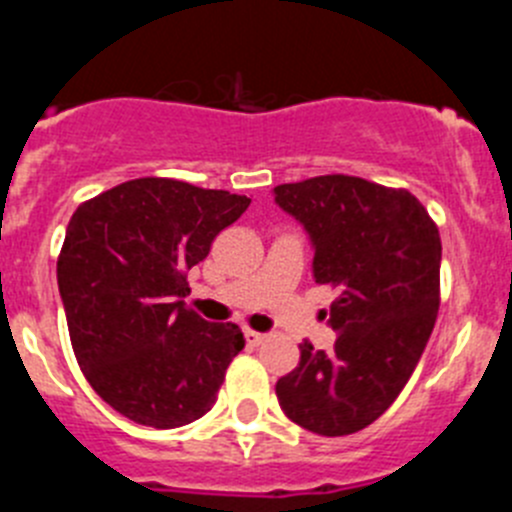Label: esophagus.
I'll return each instance as SVG.
<instances>
[{
	"instance_id": "1",
	"label": "esophagus",
	"mask_w": 512,
	"mask_h": 512,
	"mask_svg": "<svg viewBox=\"0 0 512 512\" xmlns=\"http://www.w3.org/2000/svg\"><path fill=\"white\" fill-rule=\"evenodd\" d=\"M246 341L248 346H261L266 341L264 333H256V330H246Z\"/></svg>"
}]
</instances>
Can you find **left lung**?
I'll return each instance as SVG.
<instances>
[{"mask_svg": "<svg viewBox=\"0 0 512 512\" xmlns=\"http://www.w3.org/2000/svg\"><path fill=\"white\" fill-rule=\"evenodd\" d=\"M315 248L312 277L338 289L333 351L300 343L277 382L284 415L318 436H348L390 408L415 372L438 315L441 238L408 189L328 174L274 187Z\"/></svg>", "mask_w": 512, "mask_h": 512, "instance_id": "obj_1", "label": "left lung"}]
</instances>
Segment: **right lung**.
<instances>
[{
	"instance_id": "obj_1",
	"label": "right lung",
	"mask_w": 512,
	"mask_h": 512,
	"mask_svg": "<svg viewBox=\"0 0 512 512\" xmlns=\"http://www.w3.org/2000/svg\"><path fill=\"white\" fill-rule=\"evenodd\" d=\"M248 205L225 189L143 176L71 215L58 256L71 346L94 392L133 423L179 428L215 405L246 338L184 305L187 271Z\"/></svg>"
}]
</instances>
